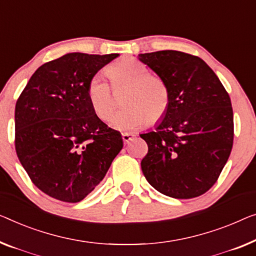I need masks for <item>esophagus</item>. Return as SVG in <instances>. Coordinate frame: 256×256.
Wrapping results in <instances>:
<instances>
[{
  "instance_id": "esophagus-1",
  "label": "esophagus",
  "mask_w": 256,
  "mask_h": 256,
  "mask_svg": "<svg viewBox=\"0 0 256 256\" xmlns=\"http://www.w3.org/2000/svg\"><path fill=\"white\" fill-rule=\"evenodd\" d=\"M133 136H134V134L131 132H124L122 133V138H123V141L125 144H128V141H131L133 139Z\"/></svg>"
}]
</instances>
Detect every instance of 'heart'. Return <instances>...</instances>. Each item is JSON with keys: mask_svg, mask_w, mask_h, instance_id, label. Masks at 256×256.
Returning <instances> with one entry per match:
<instances>
[{"mask_svg": "<svg viewBox=\"0 0 256 256\" xmlns=\"http://www.w3.org/2000/svg\"><path fill=\"white\" fill-rule=\"evenodd\" d=\"M106 77L115 90H125L123 106L112 120V126L120 131H132L144 124L162 120L170 104L166 82L150 74L144 63L134 58H123L106 68ZM87 101L95 115L108 120L114 112V98L110 86L100 76H93L86 86Z\"/></svg>", "mask_w": 256, "mask_h": 256, "instance_id": "heart-1", "label": "heart"}]
</instances>
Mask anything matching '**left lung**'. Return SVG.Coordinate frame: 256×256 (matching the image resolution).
Wrapping results in <instances>:
<instances>
[{
  "instance_id": "1",
  "label": "left lung",
  "mask_w": 256,
  "mask_h": 256,
  "mask_svg": "<svg viewBox=\"0 0 256 256\" xmlns=\"http://www.w3.org/2000/svg\"><path fill=\"white\" fill-rule=\"evenodd\" d=\"M166 82L170 104L141 161L147 182L164 196L192 199L222 172L234 144V112L222 82L200 57L177 50L139 54Z\"/></svg>"
}]
</instances>
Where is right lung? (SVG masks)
<instances>
[{"mask_svg":"<svg viewBox=\"0 0 256 256\" xmlns=\"http://www.w3.org/2000/svg\"><path fill=\"white\" fill-rule=\"evenodd\" d=\"M118 54L70 52L34 72L14 109V147L34 185L64 202L82 201L100 184L122 134L95 115L87 82Z\"/></svg>","mask_w":256,"mask_h":256,"instance_id":"right-lung-1","label":"right lung"}]
</instances>
